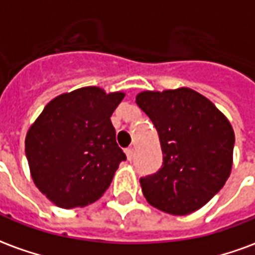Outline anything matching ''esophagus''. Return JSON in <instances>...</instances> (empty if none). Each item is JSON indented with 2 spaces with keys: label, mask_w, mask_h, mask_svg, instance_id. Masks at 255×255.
I'll return each mask as SVG.
<instances>
[{
  "label": "esophagus",
  "mask_w": 255,
  "mask_h": 255,
  "mask_svg": "<svg viewBox=\"0 0 255 255\" xmlns=\"http://www.w3.org/2000/svg\"><path fill=\"white\" fill-rule=\"evenodd\" d=\"M126 153H127V159L128 160H132L133 159V155H135V152H133V148L129 147L126 149Z\"/></svg>",
  "instance_id": "34e87169"
}]
</instances>
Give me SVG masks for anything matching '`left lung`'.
Here are the masks:
<instances>
[{
  "instance_id": "obj_1",
  "label": "left lung",
  "mask_w": 255,
  "mask_h": 255,
  "mask_svg": "<svg viewBox=\"0 0 255 255\" xmlns=\"http://www.w3.org/2000/svg\"><path fill=\"white\" fill-rule=\"evenodd\" d=\"M136 104L159 133L163 165L140 178L152 206L185 216L222 189L233 164L234 132L209 99L190 88L144 91Z\"/></svg>"
}]
</instances>
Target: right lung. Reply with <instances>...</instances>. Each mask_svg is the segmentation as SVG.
<instances>
[{
  "mask_svg": "<svg viewBox=\"0 0 255 255\" xmlns=\"http://www.w3.org/2000/svg\"><path fill=\"white\" fill-rule=\"evenodd\" d=\"M123 92L83 87L57 96L30 127L25 152L37 188L55 205L91 204L108 189L122 161L112 112Z\"/></svg>",
  "mask_w": 255,
  "mask_h": 255,
  "instance_id": "right-lung-1",
  "label": "right lung"
}]
</instances>
